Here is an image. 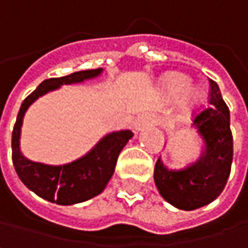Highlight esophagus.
Segmentation results:
<instances>
[{"label": "esophagus", "mask_w": 248, "mask_h": 248, "mask_svg": "<svg viewBox=\"0 0 248 248\" xmlns=\"http://www.w3.org/2000/svg\"><path fill=\"white\" fill-rule=\"evenodd\" d=\"M149 124H152V117L150 115H141L137 118V121L134 123V130L136 131H140L143 130L144 127H147Z\"/></svg>", "instance_id": "1"}]
</instances>
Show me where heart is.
<instances>
[{
	"mask_svg": "<svg viewBox=\"0 0 248 248\" xmlns=\"http://www.w3.org/2000/svg\"><path fill=\"white\" fill-rule=\"evenodd\" d=\"M190 80L186 76L181 74H172L168 77L165 83V92L168 98L171 99H180L183 98L186 93V108H190L193 104H196L200 99V92L196 89H190Z\"/></svg>",
	"mask_w": 248,
	"mask_h": 248,
	"instance_id": "1",
	"label": "heart"
}]
</instances>
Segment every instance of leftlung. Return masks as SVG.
I'll return each mask as SVG.
<instances>
[{
	"label": "left lung",
	"mask_w": 248,
	"mask_h": 248,
	"mask_svg": "<svg viewBox=\"0 0 248 248\" xmlns=\"http://www.w3.org/2000/svg\"><path fill=\"white\" fill-rule=\"evenodd\" d=\"M209 107L194 117L193 127L204 143L200 158L183 170H170L161 158L155 165V184L161 196L181 210H194L218 197L228 181L232 164L230 109L219 86L209 80Z\"/></svg>",
	"instance_id": "8db88e82"
}]
</instances>
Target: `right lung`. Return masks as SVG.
I'll use <instances>...</instances> for the list:
<instances>
[{
    "label": "right lung",
    "instance_id": "add662e5",
    "mask_svg": "<svg viewBox=\"0 0 248 248\" xmlns=\"http://www.w3.org/2000/svg\"><path fill=\"white\" fill-rule=\"evenodd\" d=\"M101 73L102 68H96L76 71L64 77L46 78L23 101L20 107L11 139L13 165L21 183L29 190H32L48 202L68 206L86 202L101 194L115 171L120 152L133 137V133L130 130L109 133L80 159L65 165H46L24 158L20 152V131L23 117L27 108L48 92L55 90L62 84L81 83L89 78H95Z\"/></svg>",
    "mask_w": 248,
    "mask_h": 248
}]
</instances>
